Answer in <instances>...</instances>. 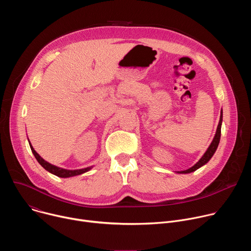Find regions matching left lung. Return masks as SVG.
<instances>
[{
    "mask_svg": "<svg viewBox=\"0 0 251 251\" xmlns=\"http://www.w3.org/2000/svg\"><path fill=\"white\" fill-rule=\"evenodd\" d=\"M222 123H223V110L221 111L220 122H219L218 128H217L216 135H214L213 140L211 141L209 147L207 148V150L205 151V153L203 154V156L199 160V162H198L197 164H195V165H194L193 167H191L190 169L185 170V171H181V172H176V173H178V174H189V173H193V172L197 171L198 169H200L201 167H202L203 165H205V164L210 160V158L213 156V154L216 153V151H217V149H218V146H219V144H220L221 132H222Z\"/></svg>",
    "mask_w": 251,
    "mask_h": 251,
    "instance_id": "left-lung-1",
    "label": "left lung"
}]
</instances>
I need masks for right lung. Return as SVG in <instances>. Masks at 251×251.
Masks as SVG:
<instances>
[{
  "label": "right lung",
  "instance_id": "1",
  "mask_svg": "<svg viewBox=\"0 0 251 251\" xmlns=\"http://www.w3.org/2000/svg\"><path fill=\"white\" fill-rule=\"evenodd\" d=\"M29 143V147L31 149V152L33 154V156L35 157V159H37V161L40 163V165L46 169L48 172L51 173L52 175H55L59 177H69V176H78V175H81V174H84L86 172H88L89 170L92 169L93 166L91 167H87V168H84V169H79V170H66V169H62V168H59V167H56L54 165H51L50 164L49 162L45 161L37 152L34 151V149L32 148L30 142L28 141Z\"/></svg>",
  "mask_w": 251,
  "mask_h": 251
}]
</instances>
